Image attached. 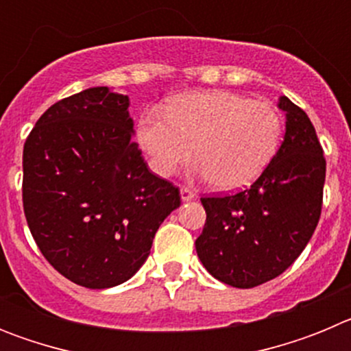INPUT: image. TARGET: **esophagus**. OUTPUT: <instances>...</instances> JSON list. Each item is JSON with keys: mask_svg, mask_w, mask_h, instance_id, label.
<instances>
[{"mask_svg": "<svg viewBox=\"0 0 351 351\" xmlns=\"http://www.w3.org/2000/svg\"><path fill=\"white\" fill-rule=\"evenodd\" d=\"M195 198V193L191 190H188V188H181V200L182 202H190V200H193Z\"/></svg>", "mask_w": 351, "mask_h": 351, "instance_id": "obj_1", "label": "esophagus"}]
</instances>
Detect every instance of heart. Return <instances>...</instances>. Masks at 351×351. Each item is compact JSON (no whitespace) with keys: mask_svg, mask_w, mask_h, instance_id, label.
Returning <instances> with one entry per match:
<instances>
[{"mask_svg":"<svg viewBox=\"0 0 351 351\" xmlns=\"http://www.w3.org/2000/svg\"><path fill=\"white\" fill-rule=\"evenodd\" d=\"M283 137L278 108L225 89L176 96L165 112L142 114L137 141L160 178H169L193 154L195 172L221 191L243 190L258 179Z\"/></svg>","mask_w":351,"mask_h":351,"instance_id":"1","label":"heart"}]
</instances>
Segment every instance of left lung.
<instances>
[{
    "mask_svg": "<svg viewBox=\"0 0 351 351\" xmlns=\"http://www.w3.org/2000/svg\"><path fill=\"white\" fill-rule=\"evenodd\" d=\"M285 135L258 179L237 195L202 198L206 226L195 241L204 267L221 283L253 288L299 258L322 213L325 158L308 114L287 96Z\"/></svg>",
    "mask_w": 351,
    "mask_h": 351,
    "instance_id": "1",
    "label": "left lung"
}]
</instances>
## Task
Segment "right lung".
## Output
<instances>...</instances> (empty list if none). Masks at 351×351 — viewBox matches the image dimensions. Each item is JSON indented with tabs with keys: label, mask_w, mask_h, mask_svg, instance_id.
Returning a JSON list of instances; mask_svg holds the SVG:
<instances>
[{
	"label": "right lung",
	"mask_w": 351,
	"mask_h": 351,
	"mask_svg": "<svg viewBox=\"0 0 351 351\" xmlns=\"http://www.w3.org/2000/svg\"><path fill=\"white\" fill-rule=\"evenodd\" d=\"M130 98L107 86L49 107L23 153L31 235L56 271L80 287H117L144 265L176 186L149 172L133 142Z\"/></svg>",
	"instance_id": "add662e5"
}]
</instances>
